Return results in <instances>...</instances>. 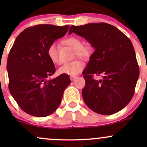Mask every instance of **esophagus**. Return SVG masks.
<instances>
[{
	"label": "esophagus",
	"instance_id": "34e87169",
	"mask_svg": "<svg viewBox=\"0 0 147 147\" xmlns=\"http://www.w3.org/2000/svg\"><path fill=\"white\" fill-rule=\"evenodd\" d=\"M76 78H77V76H70V79L71 81H73L74 79H75Z\"/></svg>",
	"mask_w": 147,
	"mask_h": 147
}]
</instances>
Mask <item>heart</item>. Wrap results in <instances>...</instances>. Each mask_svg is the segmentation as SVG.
Here are the masks:
<instances>
[{
    "label": "heart",
    "mask_w": 147,
    "mask_h": 147,
    "mask_svg": "<svg viewBox=\"0 0 147 147\" xmlns=\"http://www.w3.org/2000/svg\"><path fill=\"white\" fill-rule=\"evenodd\" d=\"M65 44L68 45L75 50V56L79 58L88 59L92 54V48L90 45H82L81 38L77 36H70L64 40ZM48 55L50 59L54 63H59V58L58 45L56 43H52L48 48ZM84 68V64L81 60L76 59L69 63H64L59 68V72L63 75L75 76L82 71Z\"/></svg>",
    "instance_id": "heart-1"
}]
</instances>
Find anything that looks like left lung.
Wrapping results in <instances>:
<instances>
[{
	"instance_id": "left-lung-1",
	"label": "left lung",
	"mask_w": 147,
	"mask_h": 147,
	"mask_svg": "<svg viewBox=\"0 0 147 147\" xmlns=\"http://www.w3.org/2000/svg\"><path fill=\"white\" fill-rule=\"evenodd\" d=\"M72 32L84 37L95 50L83 72L84 102L90 110L101 115L119 112L133 97L140 75L131 40L106 23L72 25L69 34ZM94 75L102 79L96 80Z\"/></svg>"
}]
</instances>
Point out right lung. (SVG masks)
Here are the masks:
<instances>
[{"mask_svg":"<svg viewBox=\"0 0 147 147\" xmlns=\"http://www.w3.org/2000/svg\"><path fill=\"white\" fill-rule=\"evenodd\" d=\"M69 25H37L16 37L7 62L9 90L19 107L35 117H46L57 110L63 91L70 84L68 75L47 79L56 69L48 48L68 32Z\"/></svg>","mask_w":147,"mask_h":147,"instance_id":"add662e5","label":"right lung"}]
</instances>
